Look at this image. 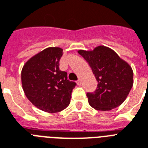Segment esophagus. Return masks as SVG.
<instances>
[{
  "label": "esophagus",
  "mask_w": 148,
  "mask_h": 148,
  "mask_svg": "<svg viewBox=\"0 0 148 148\" xmlns=\"http://www.w3.org/2000/svg\"><path fill=\"white\" fill-rule=\"evenodd\" d=\"M76 83L79 85V86H81V84H82V81L81 79H78L77 81H76Z\"/></svg>",
  "instance_id": "1"
}]
</instances>
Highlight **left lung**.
Segmentation results:
<instances>
[{"mask_svg": "<svg viewBox=\"0 0 148 148\" xmlns=\"http://www.w3.org/2000/svg\"><path fill=\"white\" fill-rule=\"evenodd\" d=\"M78 53L90 66L98 82L96 90L87 93L89 105L99 111H110L121 106L134 83L131 66L105 46Z\"/></svg>", "mask_w": 148, "mask_h": 148, "instance_id": "1", "label": "left lung"}]
</instances>
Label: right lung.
<instances>
[{"instance_id":"obj_1","label":"right lung","mask_w":148,"mask_h":148,"mask_svg":"<svg viewBox=\"0 0 148 148\" xmlns=\"http://www.w3.org/2000/svg\"><path fill=\"white\" fill-rule=\"evenodd\" d=\"M62 54L60 47H48L27 60L21 71L25 95L43 112H60L70 103L76 83L69 81L67 73L60 69Z\"/></svg>"}]
</instances>
